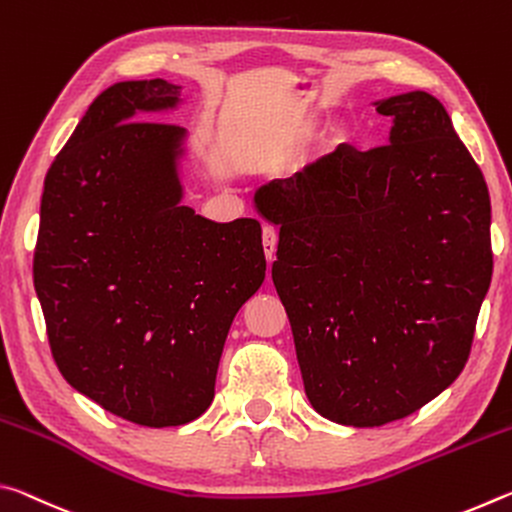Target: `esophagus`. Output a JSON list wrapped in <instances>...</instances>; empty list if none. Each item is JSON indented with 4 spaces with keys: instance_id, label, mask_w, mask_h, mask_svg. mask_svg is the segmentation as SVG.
Segmentation results:
<instances>
[{
    "instance_id": "esophagus-1",
    "label": "esophagus",
    "mask_w": 512,
    "mask_h": 512,
    "mask_svg": "<svg viewBox=\"0 0 512 512\" xmlns=\"http://www.w3.org/2000/svg\"><path fill=\"white\" fill-rule=\"evenodd\" d=\"M262 244H264V255L268 259V264H271L277 248V232L273 228H268V225H264L262 230Z\"/></svg>"
}]
</instances>
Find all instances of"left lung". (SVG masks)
<instances>
[{
  "instance_id": "obj_1",
  "label": "left lung",
  "mask_w": 512,
  "mask_h": 512,
  "mask_svg": "<svg viewBox=\"0 0 512 512\" xmlns=\"http://www.w3.org/2000/svg\"><path fill=\"white\" fill-rule=\"evenodd\" d=\"M388 144L334 153L255 192L280 228L273 284L323 418L381 427L438 397L470 357L492 280L490 194L447 110L375 101Z\"/></svg>"
}]
</instances>
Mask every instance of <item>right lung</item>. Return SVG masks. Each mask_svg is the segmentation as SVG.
I'll list each match as a JSON object with an SVG mask.
<instances>
[{
  "label": "right lung",
  "mask_w": 512,
  "mask_h": 512,
  "mask_svg": "<svg viewBox=\"0 0 512 512\" xmlns=\"http://www.w3.org/2000/svg\"><path fill=\"white\" fill-rule=\"evenodd\" d=\"M183 85L103 90L45 178L33 282L67 384L142 427L207 411L230 325L266 277L257 219L183 205ZM141 121L137 122L136 119Z\"/></svg>",
  "instance_id": "right-lung-1"
}]
</instances>
